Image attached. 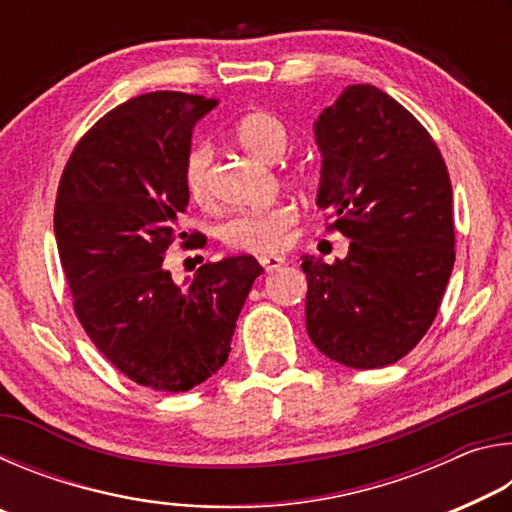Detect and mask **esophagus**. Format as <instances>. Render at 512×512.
I'll use <instances>...</instances> for the list:
<instances>
[{
	"mask_svg": "<svg viewBox=\"0 0 512 512\" xmlns=\"http://www.w3.org/2000/svg\"><path fill=\"white\" fill-rule=\"evenodd\" d=\"M284 262H287V259L280 257V255H262V257H259V264L266 268V273L277 271V268L284 266Z\"/></svg>",
	"mask_w": 512,
	"mask_h": 512,
	"instance_id": "obj_1",
	"label": "esophagus"
}]
</instances>
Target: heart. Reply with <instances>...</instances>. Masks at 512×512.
<instances>
[{"instance_id": "heart-1", "label": "heart", "mask_w": 512, "mask_h": 512, "mask_svg": "<svg viewBox=\"0 0 512 512\" xmlns=\"http://www.w3.org/2000/svg\"><path fill=\"white\" fill-rule=\"evenodd\" d=\"M235 135L237 142L262 162H277L291 144L289 126L273 112H250L237 124ZM185 187L198 205L212 201V149L207 144H196L189 151ZM296 219L298 210L291 203H277L262 212L232 214L219 225V239L237 253H277L287 246Z\"/></svg>"}]
</instances>
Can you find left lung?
Returning <instances> with one entry per match:
<instances>
[{
	"instance_id": "obj_1",
	"label": "left lung",
	"mask_w": 512,
	"mask_h": 512,
	"mask_svg": "<svg viewBox=\"0 0 512 512\" xmlns=\"http://www.w3.org/2000/svg\"><path fill=\"white\" fill-rule=\"evenodd\" d=\"M314 135L316 203L350 250L334 264L302 257L309 339L348 368H384L427 334L452 275L449 173L427 128L368 83L348 85Z\"/></svg>"
}]
</instances>
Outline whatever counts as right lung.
I'll return each instance as SVG.
<instances>
[{
	"label": "right lung",
	"mask_w": 512,
	"mask_h": 512,
	"mask_svg": "<svg viewBox=\"0 0 512 512\" xmlns=\"http://www.w3.org/2000/svg\"><path fill=\"white\" fill-rule=\"evenodd\" d=\"M216 99L149 92L103 115L60 176L54 232L85 334L119 372L162 393L203 384L230 354L255 257L203 264L187 287L164 268L189 194L185 160L194 124Z\"/></svg>",
	"instance_id": "1"
}]
</instances>
